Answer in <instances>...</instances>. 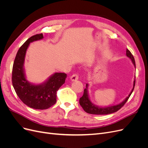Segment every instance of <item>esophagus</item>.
Instances as JSON below:
<instances>
[{"label": "esophagus", "mask_w": 148, "mask_h": 148, "mask_svg": "<svg viewBox=\"0 0 148 148\" xmlns=\"http://www.w3.org/2000/svg\"><path fill=\"white\" fill-rule=\"evenodd\" d=\"M78 78H79L78 75L77 73H75V74H73V75L71 76L70 79H71V81L73 82V81H77V80H78Z\"/></svg>", "instance_id": "obj_1"}]
</instances>
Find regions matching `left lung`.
<instances>
[{
	"label": "left lung",
	"instance_id": "1",
	"mask_svg": "<svg viewBox=\"0 0 148 148\" xmlns=\"http://www.w3.org/2000/svg\"><path fill=\"white\" fill-rule=\"evenodd\" d=\"M126 54H127V56L130 59L132 60L133 64L136 67L135 59H134V57L132 55V53H131L130 51L128 50V49H127ZM135 80H134L133 88L132 89L130 94L125 99V101H123L122 103H121V104L116 105V106L103 107V108H101V107L96 106L93 104H92V102L90 101V100H89V97H88V90H87L88 84H86V88L84 89L83 95L82 97L79 98V104L82 107L83 110L88 114H96V115H106V114H110L114 113V112H115L118 111L119 109L122 108V107L125 105V103L127 102V101L129 99L130 96V95H132V93L134 89V88H135Z\"/></svg>",
	"mask_w": 148,
	"mask_h": 148
}]
</instances>
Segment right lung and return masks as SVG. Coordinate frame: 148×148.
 Wrapping results in <instances>:
<instances>
[{
  "mask_svg": "<svg viewBox=\"0 0 148 148\" xmlns=\"http://www.w3.org/2000/svg\"><path fill=\"white\" fill-rule=\"evenodd\" d=\"M43 38L42 33L30 37L18 51L12 69V84L17 96L25 104L35 109H47L56 102L57 92L65 82L66 74L56 73L42 84H30L25 77L23 64L30 42Z\"/></svg>",
  "mask_w": 148,
  "mask_h": 148,
  "instance_id": "1",
  "label": "right lung"
}]
</instances>
